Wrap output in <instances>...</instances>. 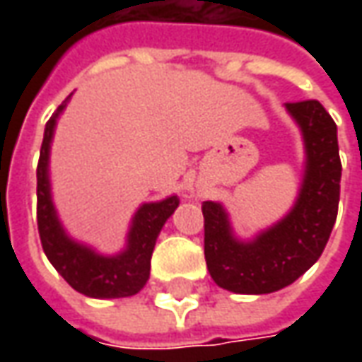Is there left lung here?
Wrapping results in <instances>:
<instances>
[{"label": "left lung", "mask_w": 362, "mask_h": 362, "mask_svg": "<svg viewBox=\"0 0 362 362\" xmlns=\"http://www.w3.org/2000/svg\"><path fill=\"white\" fill-rule=\"evenodd\" d=\"M285 106L303 129L306 147L303 188L287 217L252 243H240L230 233L225 209L215 202L202 204L207 269L219 287L238 295H266L295 283L322 256L337 217V126L318 100Z\"/></svg>", "instance_id": "left-lung-1"}]
</instances>
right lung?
I'll use <instances>...</instances> for the list:
<instances>
[{"instance_id":"obj_1","label":"right lung","mask_w":362,"mask_h":362,"mask_svg":"<svg viewBox=\"0 0 362 362\" xmlns=\"http://www.w3.org/2000/svg\"><path fill=\"white\" fill-rule=\"evenodd\" d=\"M66 103L67 100H64L56 114H52V118L46 122L40 158L36 166V223L44 254L48 256L52 266L58 269L59 275L81 295L93 298L132 296L139 293L149 279L151 256L157 236L166 219L178 207L180 199L170 196L157 204L141 205V209L135 213L134 225L127 236V248L118 256H98L87 246L74 243L64 233L58 215L54 211L48 182L52 135L56 118L66 108Z\"/></svg>"}]
</instances>
